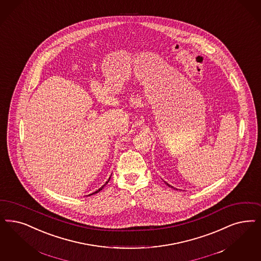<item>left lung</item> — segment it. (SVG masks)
Masks as SVG:
<instances>
[{
	"instance_id": "obj_1",
	"label": "left lung",
	"mask_w": 261,
	"mask_h": 261,
	"mask_svg": "<svg viewBox=\"0 0 261 261\" xmlns=\"http://www.w3.org/2000/svg\"><path fill=\"white\" fill-rule=\"evenodd\" d=\"M166 184H167V185H168V186H169V187H171V188H173V187H172V186H171V185H170V184H168V183H166Z\"/></svg>"
}]
</instances>
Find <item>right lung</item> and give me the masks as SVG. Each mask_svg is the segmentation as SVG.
Returning <instances> with one entry per match:
<instances>
[{
	"mask_svg": "<svg viewBox=\"0 0 261 261\" xmlns=\"http://www.w3.org/2000/svg\"><path fill=\"white\" fill-rule=\"evenodd\" d=\"M110 178H111V176H110ZM110 178H109V180H110ZM109 180H108V181H107V182H106V183H105V184H104V185H103V186H102V187H101V188H99V189L97 190V191H95V192H94V193H92V194H90V195H93V194H96V193H98L99 191H101V190L103 189V188H104V186H105V185H106V184H107V183H108Z\"/></svg>",
	"mask_w": 261,
	"mask_h": 261,
	"instance_id": "right-lung-1",
	"label": "right lung"
}]
</instances>
